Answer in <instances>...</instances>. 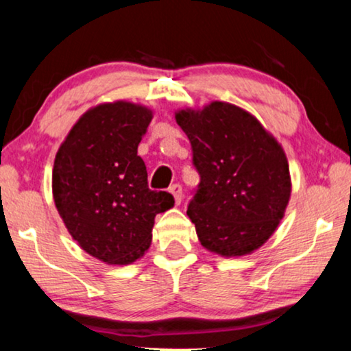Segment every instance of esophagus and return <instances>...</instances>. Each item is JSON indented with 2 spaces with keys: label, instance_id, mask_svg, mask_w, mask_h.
Here are the masks:
<instances>
[{
  "label": "esophagus",
  "instance_id": "obj_1",
  "mask_svg": "<svg viewBox=\"0 0 351 351\" xmlns=\"http://www.w3.org/2000/svg\"><path fill=\"white\" fill-rule=\"evenodd\" d=\"M169 191L172 193V196H174L176 204H180L182 203V186L179 184H174L169 186Z\"/></svg>",
  "mask_w": 351,
  "mask_h": 351
}]
</instances>
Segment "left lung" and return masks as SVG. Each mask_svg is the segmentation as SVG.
Returning <instances> with one entry per match:
<instances>
[{"instance_id":"left-lung-1","label":"left lung","mask_w":351,"mask_h":351,"mask_svg":"<svg viewBox=\"0 0 351 351\" xmlns=\"http://www.w3.org/2000/svg\"><path fill=\"white\" fill-rule=\"evenodd\" d=\"M176 119L199 174L186 214L201 244L225 257L261 247L289 203V165L281 145L252 114L232 104L180 110Z\"/></svg>"}]
</instances>
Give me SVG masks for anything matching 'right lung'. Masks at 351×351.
Returning <instances> with one entry per match:
<instances>
[{"instance_id":"right-lung-1","label":"right lung","mask_w":351,"mask_h":351,"mask_svg":"<svg viewBox=\"0 0 351 351\" xmlns=\"http://www.w3.org/2000/svg\"><path fill=\"white\" fill-rule=\"evenodd\" d=\"M152 118L141 105L102 104L78 119L56 155V208L75 241L102 262L126 265L142 257L155 215L174 206L171 193L148 189L137 155Z\"/></svg>"}]
</instances>
